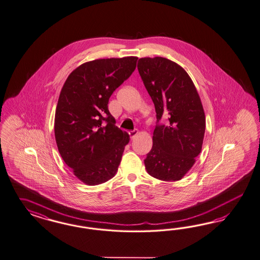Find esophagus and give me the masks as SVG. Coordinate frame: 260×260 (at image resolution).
Here are the masks:
<instances>
[{
  "instance_id": "34e87169",
  "label": "esophagus",
  "mask_w": 260,
  "mask_h": 260,
  "mask_svg": "<svg viewBox=\"0 0 260 260\" xmlns=\"http://www.w3.org/2000/svg\"><path fill=\"white\" fill-rule=\"evenodd\" d=\"M128 134H129V136H131V138L132 139H134V137L138 134V129H134V131H131L129 133H128Z\"/></svg>"
}]
</instances>
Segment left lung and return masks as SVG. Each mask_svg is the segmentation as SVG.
<instances>
[{
	"instance_id": "left-lung-1",
	"label": "left lung",
	"mask_w": 260,
	"mask_h": 260,
	"mask_svg": "<svg viewBox=\"0 0 260 260\" xmlns=\"http://www.w3.org/2000/svg\"><path fill=\"white\" fill-rule=\"evenodd\" d=\"M137 68L157 120L169 118L153 132L146 170L160 180H181L194 165L204 140L206 118L197 87L181 66L167 58H140Z\"/></svg>"
}]
</instances>
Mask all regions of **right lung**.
<instances>
[{
	"mask_svg": "<svg viewBox=\"0 0 260 260\" xmlns=\"http://www.w3.org/2000/svg\"><path fill=\"white\" fill-rule=\"evenodd\" d=\"M137 59L127 56L82 63L62 87L54 119L56 144L64 163L86 185L109 181L118 171L129 135L115 126L108 104L134 72Z\"/></svg>",
	"mask_w": 260,
	"mask_h": 260,
	"instance_id": "obj_1",
	"label": "right lung"
}]
</instances>
